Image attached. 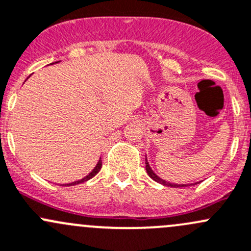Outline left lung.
<instances>
[{
  "label": "left lung",
  "instance_id": "left-lung-1",
  "mask_svg": "<svg viewBox=\"0 0 251 251\" xmlns=\"http://www.w3.org/2000/svg\"><path fill=\"white\" fill-rule=\"evenodd\" d=\"M146 170H147L148 176H149L150 178L152 179V180H155V181H156V183L162 184V185L171 186V188H183V186H186V184H174V183H170V181L163 180L162 178H160V176H157V174L151 170V167H150V165H149V162H148L147 157H146ZM195 184H196V183H195Z\"/></svg>",
  "mask_w": 251,
  "mask_h": 251
}]
</instances>
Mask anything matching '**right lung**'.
<instances>
[{"label":"right lung","mask_w":251,"mask_h":251,"mask_svg":"<svg viewBox=\"0 0 251 251\" xmlns=\"http://www.w3.org/2000/svg\"><path fill=\"white\" fill-rule=\"evenodd\" d=\"M60 62V61H59ZM52 63H57V61L56 62H52ZM101 167H102V160L100 159L99 160V162H97V165L95 166L94 167V170L91 171L90 173L88 174V176H84V178H81L80 180H75V181H72V183H68V184H63V185L65 186H71V185H77V184H80V183H84V181H88L89 179H91V178H94L95 176H96L97 173L100 172V170H101Z\"/></svg>","instance_id":"1"}]
</instances>
